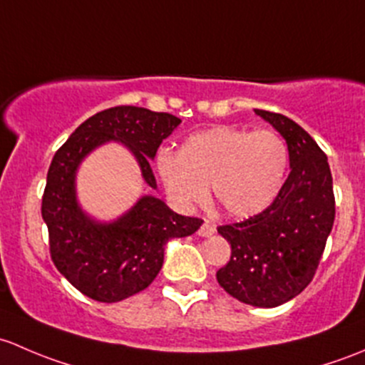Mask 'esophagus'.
<instances>
[{
    "label": "esophagus",
    "mask_w": 365,
    "mask_h": 365,
    "mask_svg": "<svg viewBox=\"0 0 365 365\" xmlns=\"http://www.w3.org/2000/svg\"><path fill=\"white\" fill-rule=\"evenodd\" d=\"M214 232H216V227H214L212 223H209V221H204L202 227L198 228V235H200V237H210Z\"/></svg>",
    "instance_id": "esophagus-1"
}]
</instances>
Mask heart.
Here are the masks:
<instances>
[{
	"label": "heart",
	"mask_w": 365,
	"mask_h": 365,
	"mask_svg": "<svg viewBox=\"0 0 365 365\" xmlns=\"http://www.w3.org/2000/svg\"><path fill=\"white\" fill-rule=\"evenodd\" d=\"M290 151L272 130L216 126L190 135L179 153L161 149L156 170L182 207L207 195L228 216L250 217L274 202L284 182Z\"/></svg>",
	"instance_id": "obj_1"
}]
</instances>
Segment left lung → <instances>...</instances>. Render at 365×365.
Returning a JSON list of instances; mask_svg holds the SVG:
<instances>
[{
	"label": "left lung",
	"instance_id": "1",
	"mask_svg": "<svg viewBox=\"0 0 365 365\" xmlns=\"http://www.w3.org/2000/svg\"><path fill=\"white\" fill-rule=\"evenodd\" d=\"M287 140L290 175L272 204L240 223L221 225L232 257L216 272L227 294L257 307H276L313 281L336 217L327 155L287 115L255 108Z\"/></svg>",
	"mask_w": 365,
	"mask_h": 365
}]
</instances>
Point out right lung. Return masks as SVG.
Masks as SVG:
<instances>
[{"mask_svg": "<svg viewBox=\"0 0 365 365\" xmlns=\"http://www.w3.org/2000/svg\"><path fill=\"white\" fill-rule=\"evenodd\" d=\"M179 123L181 119L167 112L119 105L82 123L52 158L42 197L51 258L89 299L119 302L148 288L163 265L165 244L195 234L204 221L181 216L149 195L112 223L95 221L77 204L78 165L105 142H123L138 161L144 181L156 190L149 161Z\"/></svg>", "mask_w": 365, "mask_h": 365, "instance_id": "right-lung-1", "label": "right lung"}]
</instances>
